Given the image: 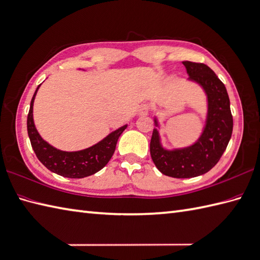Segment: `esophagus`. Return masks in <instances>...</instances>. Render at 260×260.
Returning <instances> with one entry per match:
<instances>
[{
	"label": "esophagus",
	"instance_id": "34e87169",
	"mask_svg": "<svg viewBox=\"0 0 260 260\" xmlns=\"http://www.w3.org/2000/svg\"><path fill=\"white\" fill-rule=\"evenodd\" d=\"M149 112V105L148 104H142L138 108V114L140 115H146V114Z\"/></svg>",
	"mask_w": 260,
	"mask_h": 260
}]
</instances>
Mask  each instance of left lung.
<instances>
[{
  "label": "left lung",
  "mask_w": 260,
  "mask_h": 260,
  "mask_svg": "<svg viewBox=\"0 0 260 260\" xmlns=\"http://www.w3.org/2000/svg\"><path fill=\"white\" fill-rule=\"evenodd\" d=\"M183 64L189 80L201 84L207 94L208 117L198 142L184 149H164L157 129L153 131L149 147L152 159L160 173L174 178L196 177L209 172L224 154L233 133L231 102L224 83L207 65L189 61Z\"/></svg>",
  "instance_id": "left-lung-1"
}]
</instances>
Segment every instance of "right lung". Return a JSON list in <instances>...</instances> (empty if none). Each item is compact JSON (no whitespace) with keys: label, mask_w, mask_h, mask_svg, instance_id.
Wrapping results in <instances>:
<instances>
[{"label":"right lung","mask_w":260,"mask_h":260,"mask_svg":"<svg viewBox=\"0 0 260 260\" xmlns=\"http://www.w3.org/2000/svg\"><path fill=\"white\" fill-rule=\"evenodd\" d=\"M39 87L40 85L33 95L27 114V134L36 157L47 170L68 178L87 177L101 171L112 158L115 152L118 137L127 126L125 125L116 129L94 146L80 150V152H63V150L54 148L44 140H42L34 126L32 114L33 103Z\"/></svg>","instance_id":"add662e5"}]
</instances>
